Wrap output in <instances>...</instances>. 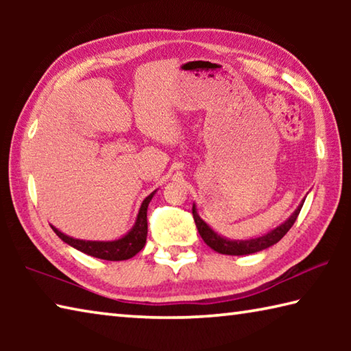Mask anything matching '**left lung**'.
<instances>
[{
    "mask_svg": "<svg viewBox=\"0 0 351 351\" xmlns=\"http://www.w3.org/2000/svg\"><path fill=\"white\" fill-rule=\"evenodd\" d=\"M304 201H302L299 207H297V209L293 212V215H291L287 221L282 223L280 226H277L276 229H272L268 234L257 237V239H249V240H229V239H226V237L219 235L204 221L203 218L198 215L197 206L195 204L192 207V213H193L195 224H197L201 239H203L206 245L212 247L213 251H217L218 254H224V255H249V254L263 251V249L269 247L280 241L285 237V234H287L288 230L293 228L294 221L297 219V217H299L302 206H304Z\"/></svg>",
    "mask_w": 351,
    "mask_h": 351,
    "instance_id": "obj_1",
    "label": "left lung"
}]
</instances>
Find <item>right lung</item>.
<instances>
[{
	"label": "right lung",
	"mask_w": 351,
	"mask_h": 351,
	"mask_svg": "<svg viewBox=\"0 0 351 351\" xmlns=\"http://www.w3.org/2000/svg\"><path fill=\"white\" fill-rule=\"evenodd\" d=\"M154 193H156V190L152 192L144 201H142L133 228L130 229L125 235L121 237V239H117V240H111V241L79 240V239H74V237H69L66 234L60 232V230L54 228V226H51V228L64 243H68L69 246L75 247L77 251L91 255V257L110 260V261L128 260V258L134 257V255L145 246V241H147V209H148V204H150V201H152Z\"/></svg>",
	"instance_id": "1"
}]
</instances>
